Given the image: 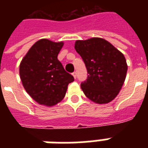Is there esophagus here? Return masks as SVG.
<instances>
[{"mask_svg":"<svg viewBox=\"0 0 148 148\" xmlns=\"http://www.w3.org/2000/svg\"><path fill=\"white\" fill-rule=\"evenodd\" d=\"M72 75H73V77H74V79H76V77H77V73H76V72H75V71L73 72V73H72Z\"/></svg>","mask_w":148,"mask_h":148,"instance_id":"34e87169","label":"esophagus"}]
</instances>
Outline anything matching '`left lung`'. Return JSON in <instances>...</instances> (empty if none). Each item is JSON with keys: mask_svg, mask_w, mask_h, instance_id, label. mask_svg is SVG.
<instances>
[{"mask_svg": "<svg viewBox=\"0 0 148 148\" xmlns=\"http://www.w3.org/2000/svg\"><path fill=\"white\" fill-rule=\"evenodd\" d=\"M74 48L88 71V78L81 84L86 97L99 104L113 101L126 78L127 64L124 54L100 38L76 40Z\"/></svg>", "mask_w": 148, "mask_h": 148, "instance_id": "obj_1", "label": "left lung"}]
</instances>
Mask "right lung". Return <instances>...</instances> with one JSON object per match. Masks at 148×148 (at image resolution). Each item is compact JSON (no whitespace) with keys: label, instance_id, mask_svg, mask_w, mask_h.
I'll list each match as a JSON object with an SVG mask.
<instances>
[{"label":"right lung","instance_id":"add662e5","mask_svg":"<svg viewBox=\"0 0 148 148\" xmlns=\"http://www.w3.org/2000/svg\"><path fill=\"white\" fill-rule=\"evenodd\" d=\"M63 45L62 41L40 39L29 49L20 64L22 84L40 105L51 107L60 102L68 84L74 81L58 59Z\"/></svg>","mask_w":148,"mask_h":148}]
</instances>
